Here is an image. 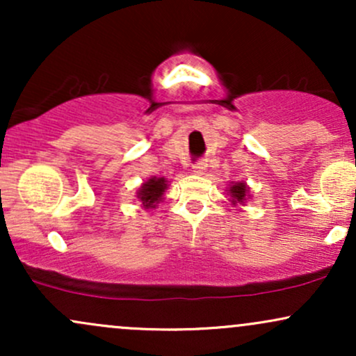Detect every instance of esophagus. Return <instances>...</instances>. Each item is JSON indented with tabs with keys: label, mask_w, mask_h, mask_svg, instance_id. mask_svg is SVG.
Segmentation results:
<instances>
[{
	"label": "esophagus",
	"mask_w": 356,
	"mask_h": 356,
	"mask_svg": "<svg viewBox=\"0 0 356 356\" xmlns=\"http://www.w3.org/2000/svg\"><path fill=\"white\" fill-rule=\"evenodd\" d=\"M206 169H207V164L204 161H199V162H195V164H194V172L195 174L202 175L204 172H206Z\"/></svg>",
	"instance_id": "esophagus-1"
}]
</instances>
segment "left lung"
I'll return each instance as SVG.
<instances>
[{"mask_svg": "<svg viewBox=\"0 0 356 356\" xmlns=\"http://www.w3.org/2000/svg\"><path fill=\"white\" fill-rule=\"evenodd\" d=\"M232 204H244L249 199V187L246 182H232L229 186Z\"/></svg>", "mask_w": 356, "mask_h": 356, "instance_id": "left-lung-1", "label": "left lung"}]
</instances>
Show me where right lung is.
Here are the masks:
<instances>
[{"instance_id": "obj_1", "label": "right lung", "mask_w": 356, "mask_h": 356, "mask_svg": "<svg viewBox=\"0 0 356 356\" xmlns=\"http://www.w3.org/2000/svg\"><path fill=\"white\" fill-rule=\"evenodd\" d=\"M167 189V181L164 177H150L149 181L144 182L140 186V189L137 192V197L142 201V206L145 209L155 207V204L162 201V195Z\"/></svg>"}]
</instances>
